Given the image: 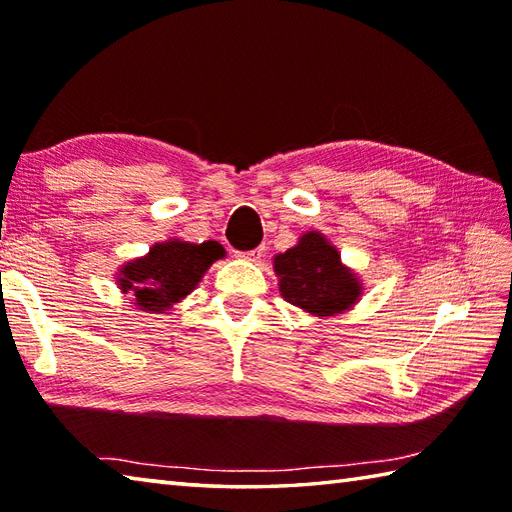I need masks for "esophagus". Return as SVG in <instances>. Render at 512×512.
Masks as SVG:
<instances>
[{
  "label": "esophagus",
  "instance_id": "obj_1",
  "mask_svg": "<svg viewBox=\"0 0 512 512\" xmlns=\"http://www.w3.org/2000/svg\"><path fill=\"white\" fill-rule=\"evenodd\" d=\"M237 257L246 259V262H259L264 257V246H257L253 250H246V253H237Z\"/></svg>",
  "mask_w": 512,
  "mask_h": 512
}]
</instances>
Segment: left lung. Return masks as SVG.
<instances>
[{"label": "left lung", "instance_id": "1", "mask_svg": "<svg viewBox=\"0 0 512 512\" xmlns=\"http://www.w3.org/2000/svg\"><path fill=\"white\" fill-rule=\"evenodd\" d=\"M279 292L292 306L314 317H334L350 310L363 292L361 279L343 266L341 253L323 233L308 231L273 259Z\"/></svg>", "mask_w": 512, "mask_h": 512}]
</instances>
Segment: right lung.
<instances>
[{
  "label": "right lung",
  "mask_w": 512,
  "mask_h": 512,
  "mask_svg": "<svg viewBox=\"0 0 512 512\" xmlns=\"http://www.w3.org/2000/svg\"><path fill=\"white\" fill-rule=\"evenodd\" d=\"M220 257H224V248L217 242L167 239L151 246L145 257L127 262L116 281L123 295L134 297L138 310L160 314L193 292Z\"/></svg>",
  "instance_id": "1"
}]
</instances>
